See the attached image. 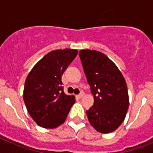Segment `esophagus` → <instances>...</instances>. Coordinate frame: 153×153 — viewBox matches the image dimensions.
I'll return each mask as SVG.
<instances>
[{"mask_svg":"<svg viewBox=\"0 0 153 153\" xmlns=\"http://www.w3.org/2000/svg\"><path fill=\"white\" fill-rule=\"evenodd\" d=\"M83 96H84V93H83V92H81L79 95H77V97L78 98H82V97H83Z\"/></svg>","mask_w":153,"mask_h":153,"instance_id":"34e87169","label":"esophagus"}]
</instances>
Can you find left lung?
I'll return each mask as SVG.
<instances>
[{
	"instance_id": "1",
	"label": "left lung",
	"mask_w": 153,
	"mask_h": 153,
	"mask_svg": "<svg viewBox=\"0 0 153 153\" xmlns=\"http://www.w3.org/2000/svg\"><path fill=\"white\" fill-rule=\"evenodd\" d=\"M85 75L90 85L94 103L86 112L92 126L101 133H109L125 120L129 94L125 78L106 55L97 51L79 53Z\"/></svg>"
}]
</instances>
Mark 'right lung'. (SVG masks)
Segmentation results:
<instances>
[{"instance_id":"obj_1","label":"right lung","mask_w":153,"mask_h":153,"mask_svg":"<svg viewBox=\"0 0 153 153\" xmlns=\"http://www.w3.org/2000/svg\"><path fill=\"white\" fill-rule=\"evenodd\" d=\"M77 50H55L40 59L27 76L24 103L30 116L40 126L54 129L65 122L73 104L74 95L63 92L61 77L77 55Z\"/></svg>"}]
</instances>
